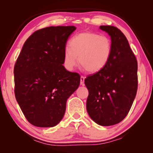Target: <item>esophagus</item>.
Here are the masks:
<instances>
[{"label":"esophagus","mask_w":153,"mask_h":153,"mask_svg":"<svg viewBox=\"0 0 153 153\" xmlns=\"http://www.w3.org/2000/svg\"><path fill=\"white\" fill-rule=\"evenodd\" d=\"M84 79H85V77L81 76V79H80V84L81 85H84Z\"/></svg>","instance_id":"esophagus-1"}]
</instances>
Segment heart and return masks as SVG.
Instances as JSON below:
<instances>
[{
    "label": "heart",
    "mask_w": 153,
    "mask_h": 153,
    "mask_svg": "<svg viewBox=\"0 0 153 153\" xmlns=\"http://www.w3.org/2000/svg\"><path fill=\"white\" fill-rule=\"evenodd\" d=\"M112 53L113 44L108 37L91 32L81 33L73 37L70 47L65 49L63 64L67 70H72L79 62L88 72L95 74L107 65Z\"/></svg>",
    "instance_id": "b5f03b06"
}]
</instances>
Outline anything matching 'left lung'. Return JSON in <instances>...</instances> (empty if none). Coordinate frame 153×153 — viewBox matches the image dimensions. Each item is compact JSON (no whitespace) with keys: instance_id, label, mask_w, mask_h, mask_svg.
Listing matches in <instances>:
<instances>
[{"instance_id":"1","label":"left lung","mask_w":153,"mask_h":153,"mask_svg":"<svg viewBox=\"0 0 153 153\" xmlns=\"http://www.w3.org/2000/svg\"><path fill=\"white\" fill-rule=\"evenodd\" d=\"M109 35L113 53L101 72L87 76L89 94L86 109L97 124L110 126L121 122L130 110L138 87L137 60L125 35L111 26H101Z\"/></svg>"}]
</instances>
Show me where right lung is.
Returning a JSON list of instances; mask_svg holds the SVG:
<instances>
[{
    "label": "right lung",
    "mask_w": 153,
    "mask_h": 153,
    "mask_svg": "<svg viewBox=\"0 0 153 153\" xmlns=\"http://www.w3.org/2000/svg\"><path fill=\"white\" fill-rule=\"evenodd\" d=\"M76 27L50 26L33 33L23 46L14 68V94L27 120L39 127L56 126L81 76L62 65L68 37Z\"/></svg>",
    "instance_id": "1"
}]
</instances>
